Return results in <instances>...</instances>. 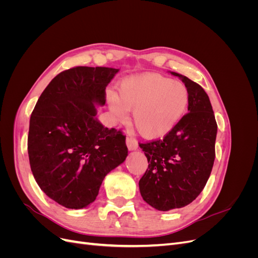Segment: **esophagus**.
<instances>
[{"instance_id": "34e87169", "label": "esophagus", "mask_w": 258, "mask_h": 258, "mask_svg": "<svg viewBox=\"0 0 258 258\" xmlns=\"http://www.w3.org/2000/svg\"><path fill=\"white\" fill-rule=\"evenodd\" d=\"M126 144H127V146H128V150H129V151H135V150H137L138 145H139L137 140H136L135 138H132V137H127V139H126Z\"/></svg>"}]
</instances>
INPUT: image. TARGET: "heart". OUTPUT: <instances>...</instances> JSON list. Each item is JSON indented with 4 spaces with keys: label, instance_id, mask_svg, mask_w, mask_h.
<instances>
[{
    "label": "heart",
    "instance_id": "b5f03b06",
    "mask_svg": "<svg viewBox=\"0 0 258 258\" xmlns=\"http://www.w3.org/2000/svg\"><path fill=\"white\" fill-rule=\"evenodd\" d=\"M189 103V91L181 83L160 74L145 73L122 80L117 97L108 98V105L117 120L132 119L139 134L147 139L166 136L182 119Z\"/></svg>",
    "mask_w": 258,
    "mask_h": 258
}]
</instances>
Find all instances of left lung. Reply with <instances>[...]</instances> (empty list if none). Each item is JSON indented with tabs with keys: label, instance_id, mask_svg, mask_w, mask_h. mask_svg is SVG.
<instances>
[{
	"label": "left lung",
	"instance_id": "obj_1",
	"mask_svg": "<svg viewBox=\"0 0 258 258\" xmlns=\"http://www.w3.org/2000/svg\"><path fill=\"white\" fill-rule=\"evenodd\" d=\"M178 76L189 91L188 113L163 139L139 143L148 168L139 182L148 205L159 211L183 208L205 188L215 159L217 123L204 88Z\"/></svg>",
	"mask_w": 258,
	"mask_h": 258
}]
</instances>
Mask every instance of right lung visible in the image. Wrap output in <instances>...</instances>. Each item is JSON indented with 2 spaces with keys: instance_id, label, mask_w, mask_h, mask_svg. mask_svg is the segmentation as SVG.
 Returning <instances> with one entry per match:
<instances>
[{
  "instance_id": "add662e5",
  "label": "right lung",
  "mask_w": 258,
  "mask_h": 258,
  "mask_svg": "<svg viewBox=\"0 0 258 258\" xmlns=\"http://www.w3.org/2000/svg\"><path fill=\"white\" fill-rule=\"evenodd\" d=\"M117 69L74 67L59 73L38 98L28 135L30 167L57 204L82 209L96 200L105 175L126 159V136L103 127L95 104Z\"/></svg>"
}]
</instances>
